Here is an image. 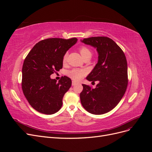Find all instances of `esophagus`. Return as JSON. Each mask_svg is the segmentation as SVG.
I'll use <instances>...</instances> for the list:
<instances>
[{
	"mask_svg": "<svg viewBox=\"0 0 152 152\" xmlns=\"http://www.w3.org/2000/svg\"><path fill=\"white\" fill-rule=\"evenodd\" d=\"M77 84V83L76 82H75V81H72V85L73 86H75Z\"/></svg>",
	"mask_w": 152,
	"mask_h": 152,
	"instance_id": "1",
	"label": "esophagus"
}]
</instances>
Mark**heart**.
Segmentation results:
<instances>
[{"label": "heart", "mask_w": 152, "mask_h": 152, "mask_svg": "<svg viewBox=\"0 0 152 152\" xmlns=\"http://www.w3.org/2000/svg\"><path fill=\"white\" fill-rule=\"evenodd\" d=\"M79 51L81 54L82 57L83 59L87 58V57H91L92 56V52L89 48L86 46H82L79 48ZM68 54L65 53L64 54L63 57V62L65 63L67 59ZM85 75V71L83 70H80V69L78 68H73L71 70H69L67 72V75L71 78L72 79L74 80L75 81H79Z\"/></svg>", "instance_id": "1"}]
</instances>
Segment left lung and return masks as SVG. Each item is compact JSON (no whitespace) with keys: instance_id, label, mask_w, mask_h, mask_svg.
Masks as SVG:
<instances>
[{"instance_id":"obj_1","label":"left lung","mask_w":152,"mask_h":152,"mask_svg":"<svg viewBox=\"0 0 152 152\" xmlns=\"http://www.w3.org/2000/svg\"><path fill=\"white\" fill-rule=\"evenodd\" d=\"M97 50L98 61L86 77L99 81L94 89L82 84L80 102L87 112L102 115L113 109L122 98L127 87V63L123 50L107 37H92L81 40Z\"/></svg>"}]
</instances>
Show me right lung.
Segmentation results:
<instances>
[{
  "instance_id": "1",
  "label": "right lung",
  "mask_w": 152,
  "mask_h": 152,
  "mask_svg": "<svg viewBox=\"0 0 152 152\" xmlns=\"http://www.w3.org/2000/svg\"><path fill=\"white\" fill-rule=\"evenodd\" d=\"M77 39L50 38L37 43L26 57L22 68V90L37 111L51 115L62 107L63 98L72 80L64 76L58 82L50 77L63 68V57Z\"/></svg>"
}]
</instances>
